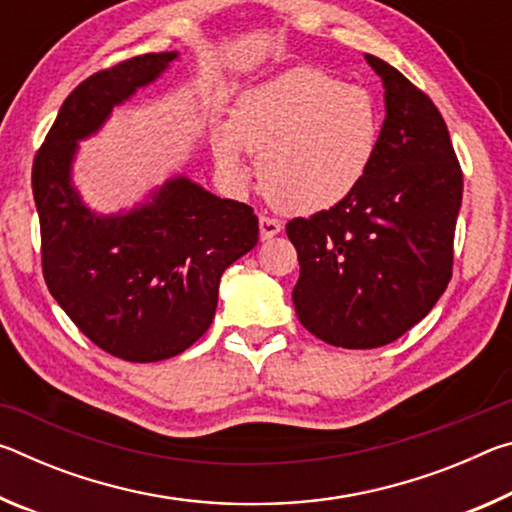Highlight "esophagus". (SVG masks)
<instances>
[{
    "label": "esophagus",
    "instance_id": "1",
    "mask_svg": "<svg viewBox=\"0 0 512 512\" xmlns=\"http://www.w3.org/2000/svg\"><path fill=\"white\" fill-rule=\"evenodd\" d=\"M282 223L273 219V216H259V235L262 239H271L275 235H280Z\"/></svg>",
    "mask_w": 512,
    "mask_h": 512
}]
</instances>
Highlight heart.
I'll use <instances>...</instances> for the list:
<instances>
[{
  "mask_svg": "<svg viewBox=\"0 0 512 512\" xmlns=\"http://www.w3.org/2000/svg\"><path fill=\"white\" fill-rule=\"evenodd\" d=\"M381 117L361 85L318 67H296L246 90L230 124L212 137L225 178H246L259 155L266 196L289 212H320L354 194L377 158Z\"/></svg>",
  "mask_w": 512,
  "mask_h": 512,
  "instance_id": "obj_1",
  "label": "heart"
}]
</instances>
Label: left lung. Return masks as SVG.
<instances>
[{
  "label": "left lung",
  "mask_w": 512,
  "mask_h": 512,
  "mask_svg": "<svg viewBox=\"0 0 512 512\" xmlns=\"http://www.w3.org/2000/svg\"><path fill=\"white\" fill-rule=\"evenodd\" d=\"M386 88V119L368 176L329 210L296 216L293 307L336 348L393 343L443 296L454 268L463 171L436 103L386 60L366 56Z\"/></svg>",
  "instance_id": "obj_1"
}]
</instances>
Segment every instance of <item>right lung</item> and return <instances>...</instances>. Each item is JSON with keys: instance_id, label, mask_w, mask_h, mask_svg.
<instances>
[{"instance_id": "obj_1", "label": "right lung", "mask_w": 512, "mask_h": 512, "mask_svg": "<svg viewBox=\"0 0 512 512\" xmlns=\"http://www.w3.org/2000/svg\"><path fill=\"white\" fill-rule=\"evenodd\" d=\"M176 51L99 69L69 92L33 158L47 289L103 352L133 363L185 352L212 325L225 268L257 244L253 207L219 198L187 178L169 180L151 205L97 216L69 185L76 140L112 106L151 83Z\"/></svg>"}]
</instances>
